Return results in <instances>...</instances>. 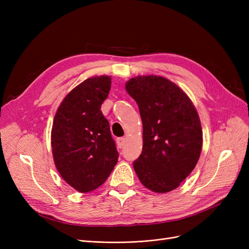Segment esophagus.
Here are the masks:
<instances>
[{
  "mask_svg": "<svg viewBox=\"0 0 249 249\" xmlns=\"http://www.w3.org/2000/svg\"><path fill=\"white\" fill-rule=\"evenodd\" d=\"M116 142H117V146L119 148H122L124 144V142H125V138L124 137H119V138L116 139Z\"/></svg>",
  "mask_w": 249,
  "mask_h": 249,
  "instance_id": "esophagus-1",
  "label": "esophagus"
}]
</instances>
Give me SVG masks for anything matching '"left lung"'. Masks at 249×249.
<instances>
[{
  "label": "left lung",
  "mask_w": 249,
  "mask_h": 249,
  "mask_svg": "<svg viewBox=\"0 0 249 249\" xmlns=\"http://www.w3.org/2000/svg\"><path fill=\"white\" fill-rule=\"evenodd\" d=\"M143 124L142 153L133 166L142 185L157 193L175 190L196 166L202 146L193 103L175 83L139 76L125 83Z\"/></svg>",
  "instance_id": "8db88e82"
}]
</instances>
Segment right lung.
I'll return each instance as SVG.
<instances>
[{"label": "right lung", "mask_w": 249, "mask_h": 249, "mask_svg": "<svg viewBox=\"0 0 249 249\" xmlns=\"http://www.w3.org/2000/svg\"><path fill=\"white\" fill-rule=\"evenodd\" d=\"M111 88V77H92L67 94L52 127V152L56 168L79 192L103 185L118 160L109 122L101 111Z\"/></svg>", "instance_id": "add662e5"}]
</instances>
